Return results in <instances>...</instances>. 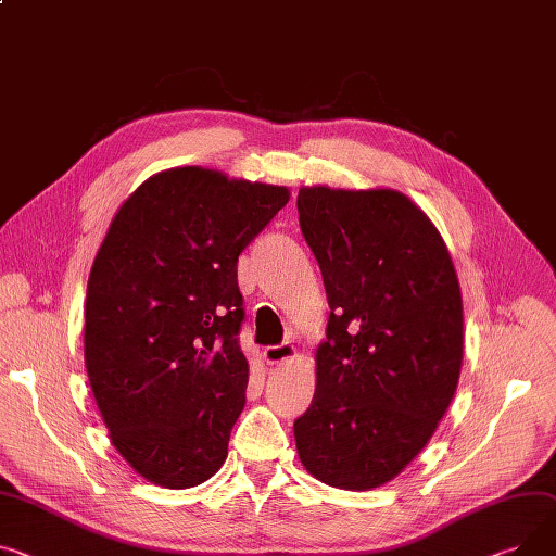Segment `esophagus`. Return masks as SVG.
I'll return each instance as SVG.
<instances>
[{
    "mask_svg": "<svg viewBox=\"0 0 556 556\" xmlns=\"http://www.w3.org/2000/svg\"><path fill=\"white\" fill-rule=\"evenodd\" d=\"M294 353H298V349H294L292 342H283V344H275V346H266L264 349V357L270 364H279V362L292 357Z\"/></svg>",
    "mask_w": 556,
    "mask_h": 556,
    "instance_id": "esophagus-1",
    "label": "esophagus"
}]
</instances>
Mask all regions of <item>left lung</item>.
Returning a JSON list of instances; mask_svg holds the SVG:
<instances>
[{"instance_id":"1","label":"left lung","mask_w":556,"mask_h":556,"mask_svg":"<svg viewBox=\"0 0 556 556\" xmlns=\"http://www.w3.org/2000/svg\"><path fill=\"white\" fill-rule=\"evenodd\" d=\"M298 212L330 306L298 454L330 488L374 490L422 452L456 393L458 277L429 216L395 190L302 188Z\"/></svg>"}]
</instances>
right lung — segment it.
<instances>
[{"mask_svg": "<svg viewBox=\"0 0 556 556\" xmlns=\"http://www.w3.org/2000/svg\"><path fill=\"white\" fill-rule=\"evenodd\" d=\"M290 194L203 167L147 178L87 283L85 364L118 454L150 483H205L228 458L248 359L237 262Z\"/></svg>", "mask_w": 556, "mask_h": 556, "instance_id": "add662e5", "label": "right lung"}]
</instances>
